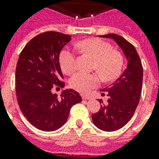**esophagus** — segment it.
Masks as SVG:
<instances>
[{
	"instance_id": "esophagus-1",
	"label": "esophagus",
	"mask_w": 159,
	"mask_h": 159,
	"mask_svg": "<svg viewBox=\"0 0 159 159\" xmlns=\"http://www.w3.org/2000/svg\"><path fill=\"white\" fill-rule=\"evenodd\" d=\"M82 98H83V100H90L91 99V97L89 95H83Z\"/></svg>"
}]
</instances>
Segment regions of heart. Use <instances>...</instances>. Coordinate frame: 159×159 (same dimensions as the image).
<instances>
[{
	"mask_svg": "<svg viewBox=\"0 0 159 159\" xmlns=\"http://www.w3.org/2000/svg\"><path fill=\"white\" fill-rule=\"evenodd\" d=\"M76 48L89 56L93 61V68L105 80H111L120 73L123 59L119 52L100 39H88L76 43ZM59 65L64 73L72 74L76 70V56L70 49L66 48L59 54ZM99 77L92 74L78 72L70 80V87L81 93H87L98 86Z\"/></svg>",
	"mask_w": 159,
	"mask_h": 159,
	"instance_id": "heart-1",
	"label": "heart"
}]
</instances>
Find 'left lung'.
I'll return each mask as SVG.
<instances>
[{"label": "left lung", "mask_w": 159, "mask_h": 159, "mask_svg": "<svg viewBox=\"0 0 159 159\" xmlns=\"http://www.w3.org/2000/svg\"><path fill=\"white\" fill-rule=\"evenodd\" d=\"M113 39L124 53L128 64L123 73L109 87L107 91L109 99L107 104L102 103L100 111L92 115L94 125L107 132L123 128L133 117L139 104L143 81V69L140 57L131 43L116 34L100 36Z\"/></svg>", "instance_id": "1"}]
</instances>
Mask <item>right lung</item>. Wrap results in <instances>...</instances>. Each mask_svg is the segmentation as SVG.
<instances>
[{
    "instance_id": "right-lung-1",
    "label": "right lung",
    "mask_w": 159,
    "mask_h": 159,
    "mask_svg": "<svg viewBox=\"0 0 159 159\" xmlns=\"http://www.w3.org/2000/svg\"><path fill=\"white\" fill-rule=\"evenodd\" d=\"M71 36L56 31L40 34L30 40L19 55L16 67V93L26 119L42 131H54L66 123L70 108L82 101L74 89L52 93L53 85L65 87L59 53Z\"/></svg>"
}]
</instances>
